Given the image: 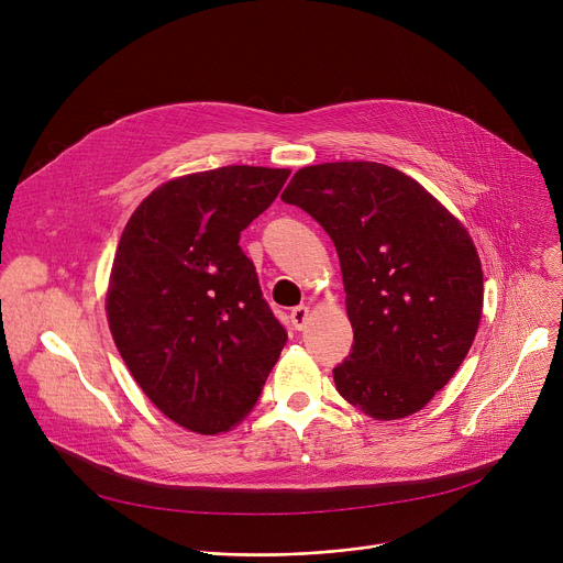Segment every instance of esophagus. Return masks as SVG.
<instances>
[{"instance_id": "obj_1", "label": "esophagus", "mask_w": 563, "mask_h": 563, "mask_svg": "<svg viewBox=\"0 0 563 563\" xmlns=\"http://www.w3.org/2000/svg\"><path fill=\"white\" fill-rule=\"evenodd\" d=\"M289 318H291V325H294L296 330H305V328H307V320H309V307H307V305L294 307L291 313H289Z\"/></svg>"}]
</instances>
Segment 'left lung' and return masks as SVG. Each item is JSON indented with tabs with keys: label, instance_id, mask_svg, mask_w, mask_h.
Listing matches in <instances>:
<instances>
[{
	"label": "left lung",
	"instance_id": "1",
	"mask_svg": "<svg viewBox=\"0 0 563 563\" xmlns=\"http://www.w3.org/2000/svg\"><path fill=\"white\" fill-rule=\"evenodd\" d=\"M280 198L320 222L341 261L354 345L334 367L339 394L376 421L423 410L467 356L484 311L463 222L378 163L302 167Z\"/></svg>",
	"mask_w": 563,
	"mask_h": 563
}]
</instances>
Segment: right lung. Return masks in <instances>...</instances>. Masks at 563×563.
<instances>
[{
    "instance_id": "add662e5",
    "label": "right lung",
    "mask_w": 563,
    "mask_h": 563,
    "mask_svg": "<svg viewBox=\"0 0 563 563\" xmlns=\"http://www.w3.org/2000/svg\"><path fill=\"white\" fill-rule=\"evenodd\" d=\"M289 174L231 165L167 180L122 231L109 330L151 404L191 432L243 421L287 341L238 240Z\"/></svg>"
}]
</instances>
